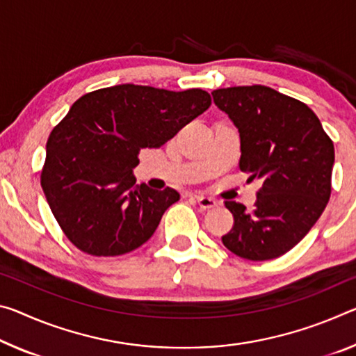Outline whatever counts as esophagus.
Returning a JSON list of instances; mask_svg holds the SVG:
<instances>
[{"instance_id": "obj_1", "label": "esophagus", "mask_w": 356, "mask_h": 356, "mask_svg": "<svg viewBox=\"0 0 356 356\" xmlns=\"http://www.w3.org/2000/svg\"><path fill=\"white\" fill-rule=\"evenodd\" d=\"M196 202L201 209H213L217 207L218 202L213 198H207V196H196Z\"/></svg>"}]
</instances>
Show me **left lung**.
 <instances>
[{
  "label": "left lung",
  "mask_w": 356,
  "mask_h": 356,
  "mask_svg": "<svg viewBox=\"0 0 356 356\" xmlns=\"http://www.w3.org/2000/svg\"><path fill=\"white\" fill-rule=\"evenodd\" d=\"M212 97L239 129V169L263 180L253 211L225 201L234 225L223 245L252 261L279 258L328 204L334 145L307 104L270 87L218 88Z\"/></svg>",
  "instance_id": "obj_1"
}]
</instances>
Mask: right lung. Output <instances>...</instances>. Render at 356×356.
Instances as JSON below:
<instances>
[{"mask_svg": "<svg viewBox=\"0 0 356 356\" xmlns=\"http://www.w3.org/2000/svg\"><path fill=\"white\" fill-rule=\"evenodd\" d=\"M185 92L122 83L86 93L47 139L41 185L61 231L79 250L117 257L147 242L176 190L136 185L143 149L161 147L211 106Z\"/></svg>", "mask_w": 356, "mask_h": 356, "instance_id": "right-lung-1", "label": "right lung"}]
</instances>
